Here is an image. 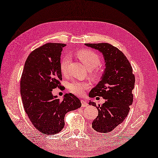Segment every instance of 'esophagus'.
<instances>
[{
  "label": "esophagus",
  "mask_w": 158,
  "mask_h": 158,
  "mask_svg": "<svg viewBox=\"0 0 158 158\" xmlns=\"http://www.w3.org/2000/svg\"><path fill=\"white\" fill-rule=\"evenodd\" d=\"M81 103L82 107H86L88 106V103L86 102V101H84V100H81Z\"/></svg>",
  "instance_id": "34e87169"
}]
</instances>
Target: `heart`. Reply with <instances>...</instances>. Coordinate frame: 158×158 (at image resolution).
Segmentation results:
<instances>
[{"label": "heart", "mask_w": 158, "mask_h": 158, "mask_svg": "<svg viewBox=\"0 0 158 158\" xmlns=\"http://www.w3.org/2000/svg\"><path fill=\"white\" fill-rule=\"evenodd\" d=\"M76 56L79 60L89 70L90 74L94 78H98L101 76V70L98 67L101 64V58L94 52L90 50H80L76 53ZM70 59L68 56L64 57L60 61V70L63 74H66ZM88 88V84L80 82H72L69 84L68 88L72 93L81 96L84 90Z\"/></svg>", "instance_id": "obj_1"}]
</instances>
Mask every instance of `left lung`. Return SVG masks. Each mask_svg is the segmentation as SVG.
<instances>
[{
    "label": "left lung",
    "instance_id": "1",
    "mask_svg": "<svg viewBox=\"0 0 158 158\" xmlns=\"http://www.w3.org/2000/svg\"><path fill=\"white\" fill-rule=\"evenodd\" d=\"M85 45L97 49L105 60V68L101 80L88 95L90 98L102 97L106 100L102 105L98 106L94 102H89V105L97 107L98 111L92 127L104 135L122 123L128 115L129 106L133 103L135 76L129 60L116 47L107 43Z\"/></svg>",
    "mask_w": 158,
    "mask_h": 158
}]
</instances>
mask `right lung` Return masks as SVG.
Wrapping results in <instances>:
<instances>
[{
    "mask_svg": "<svg viewBox=\"0 0 158 158\" xmlns=\"http://www.w3.org/2000/svg\"><path fill=\"white\" fill-rule=\"evenodd\" d=\"M65 46L48 43L35 49L25 61L21 78L25 113L35 127L46 135L60 132L66 114L82 105L80 99L72 93L65 94L62 101L52 94L62 80L60 57Z\"/></svg>",
    "mask_w": 158,
    "mask_h": 158,
    "instance_id": "add662e5",
    "label": "right lung"
}]
</instances>
